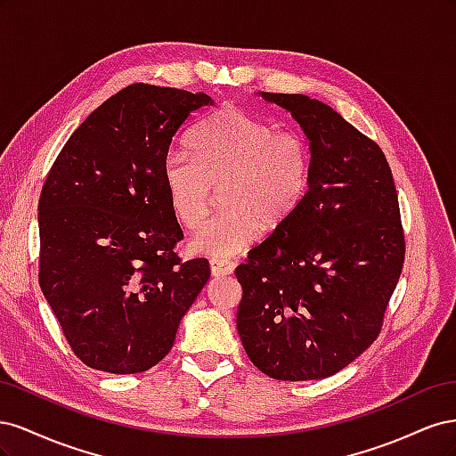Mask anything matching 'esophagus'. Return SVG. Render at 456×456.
<instances>
[{"mask_svg":"<svg viewBox=\"0 0 456 456\" xmlns=\"http://www.w3.org/2000/svg\"><path fill=\"white\" fill-rule=\"evenodd\" d=\"M236 268L232 260H224V258H213L211 260V272L215 278H224V275H230Z\"/></svg>","mask_w":456,"mask_h":456,"instance_id":"1","label":"esophagus"}]
</instances>
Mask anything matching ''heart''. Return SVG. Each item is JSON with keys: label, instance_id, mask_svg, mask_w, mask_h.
<instances>
[{"label": "heart", "instance_id": "heart-1", "mask_svg": "<svg viewBox=\"0 0 456 456\" xmlns=\"http://www.w3.org/2000/svg\"><path fill=\"white\" fill-rule=\"evenodd\" d=\"M188 151H169L161 181L175 218L188 230L209 215L216 190L224 209L191 240V251L228 258L260 233L280 230L305 201L310 150L295 131L238 104H226L200 123Z\"/></svg>", "mask_w": 456, "mask_h": 456}]
</instances>
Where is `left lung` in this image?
<instances>
[{
	"instance_id": "8db88e82",
	"label": "left lung",
	"mask_w": 456,
	"mask_h": 456,
	"mask_svg": "<svg viewBox=\"0 0 456 456\" xmlns=\"http://www.w3.org/2000/svg\"><path fill=\"white\" fill-rule=\"evenodd\" d=\"M310 141V186L297 213L236 268L238 333L278 380L335 375L377 340L403 270L405 233L380 146L306 94L262 93Z\"/></svg>"
}]
</instances>
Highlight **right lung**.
<instances>
[{"label":"right lung","mask_w":456,"mask_h":456,"mask_svg":"<svg viewBox=\"0 0 456 456\" xmlns=\"http://www.w3.org/2000/svg\"><path fill=\"white\" fill-rule=\"evenodd\" d=\"M205 106V93L121 89L72 133L41 188L39 287L91 369L159 363L211 278L209 260L176 255L184 233L161 181L173 136Z\"/></svg>","instance_id":"add662e5"}]
</instances>
